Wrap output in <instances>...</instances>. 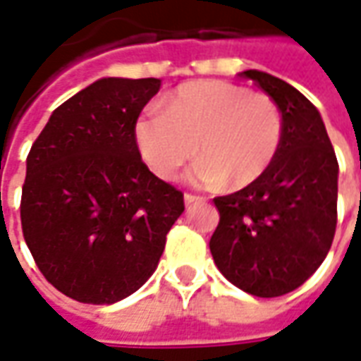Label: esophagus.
Masks as SVG:
<instances>
[{
    "label": "esophagus",
    "mask_w": 361,
    "mask_h": 361,
    "mask_svg": "<svg viewBox=\"0 0 361 361\" xmlns=\"http://www.w3.org/2000/svg\"><path fill=\"white\" fill-rule=\"evenodd\" d=\"M203 201V197H197V195H191V193H185L183 195V203H185V207H189V204H195V203H201Z\"/></svg>",
    "instance_id": "obj_1"
}]
</instances>
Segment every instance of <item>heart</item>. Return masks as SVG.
Segmentation results:
<instances>
[{"mask_svg":"<svg viewBox=\"0 0 361 361\" xmlns=\"http://www.w3.org/2000/svg\"><path fill=\"white\" fill-rule=\"evenodd\" d=\"M133 133L145 164L160 180H173L197 154L201 160L191 170L193 183L243 189L274 164L284 119L271 96L204 79L178 87L164 110L142 111Z\"/></svg>","mask_w":361,"mask_h":361,"instance_id":"heart-1","label":"heart"}]
</instances>
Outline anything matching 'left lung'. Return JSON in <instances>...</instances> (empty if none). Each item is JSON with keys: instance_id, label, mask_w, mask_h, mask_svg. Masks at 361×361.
Masks as SVG:
<instances>
[{"instance_id": "1", "label": "left lung", "mask_w": 361, "mask_h": 361, "mask_svg": "<svg viewBox=\"0 0 361 361\" xmlns=\"http://www.w3.org/2000/svg\"><path fill=\"white\" fill-rule=\"evenodd\" d=\"M243 75L276 102L284 137L274 164L257 183L214 199L220 222L209 247L234 286L276 298L302 286L331 250L338 162L321 114L300 90L265 71Z\"/></svg>"}]
</instances>
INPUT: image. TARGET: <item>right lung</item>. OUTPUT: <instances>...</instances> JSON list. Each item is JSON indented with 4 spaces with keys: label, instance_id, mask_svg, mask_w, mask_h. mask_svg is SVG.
Masks as SVG:
<instances>
[{
    "label": "right lung",
    "instance_id": "add662e5",
    "mask_svg": "<svg viewBox=\"0 0 361 361\" xmlns=\"http://www.w3.org/2000/svg\"><path fill=\"white\" fill-rule=\"evenodd\" d=\"M160 79L104 77L51 111L27 158L20 222L46 280L110 305L157 271L183 195L141 160L135 121Z\"/></svg>",
    "mask_w": 361,
    "mask_h": 361
}]
</instances>
